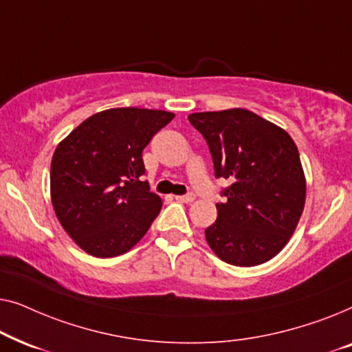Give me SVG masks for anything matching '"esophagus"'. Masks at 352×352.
Masks as SVG:
<instances>
[{"label":"esophagus","instance_id":"1","mask_svg":"<svg viewBox=\"0 0 352 352\" xmlns=\"http://www.w3.org/2000/svg\"><path fill=\"white\" fill-rule=\"evenodd\" d=\"M175 199L177 200V201H182V204H190V201H194L195 200V194H186V195H176Z\"/></svg>","mask_w":352,"mask_h":352}]
</instances>
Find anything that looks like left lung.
<instances>
[{
    "label": "left lung",
    "mask_w": 352,
    "mask_h": 352,
    "mask_svg": "<svg viewBox=\"0 0 352 352\" xmlns=\"http://www.w3.org/2000/svg\"><path fill=\"white\" fill-rule=\"evenodd\" d=\"M208 144L221 190L218 218L205 229L211 250L234 266H258L290 240L306 200L300 153L287 131L245 109L190 113Z\"/></svg>",
    "instance_id": "obj_1"
}]
</instances>
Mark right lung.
I'll list each match as a JSON object with an SVG mask.
<instances>
[{
    "label": "right lung",
    "instance_id": "add662e5",
    "mask_svg": "<svg viewBox=\"0 0 352 352\" xmlns=\"http://www.w3.org/2000/svg\"><path fill=\"white\" fill-rule=\"evenodd\" d=\"M175 113L109 109L86 118L51 162V200L65 232L98 258L126 253L147 232L162 199L142 181V151Z\"/></svg>",
    "mask_w": 352,
    "mask_h": 352
}]
</instances>
